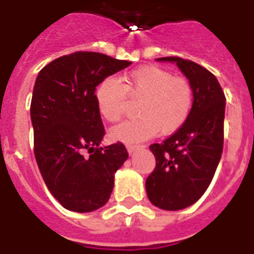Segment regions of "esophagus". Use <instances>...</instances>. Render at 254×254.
<instances>
[{
	"label": "esophagus",
	"mask_w": 254,
	"mask_h": 254,
	"mask_svg": "<svg viewBox=\"0 0 254 254\" xmlns=\"http://www.w3.org/2000/svg\"><path fill=\"white\" fill-rule=\"evenodd\" d=\"M140 148H143V147H141V145H127V151H128L129 155H132L133 152L140 149Z\"/></svg>",
	"instance_id": "1"
}]
</instances>
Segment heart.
Listing matches in <instances>:
<instances>
[{
	"instance_id": "obj_1",
	"label": "heart",
	"mask_w": 254,
	"mask_h": 254,
	"mask_svg": "<svg viewBox=\"0 0 254 254\" xmlns=\"http://www.w3.org/2000/svg\"><path fill=\"white\" fill-rule=\"evenodd\" d=\"M129 98L139 102V118L111 129V137L125 144L151 139L157 133L169 135L188 119L192 106L191 84L184 77L155 65L140 66L123 78H105L95 89L101 117L109 123L121 121Z\"/></svg>"
}]
</instances>
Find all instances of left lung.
Wrapping results in <instances>:
<instances>
[{
    "label": "left lung",
    "instance_id": "8db88e82",
    "mask_svg": "<svg viewBox=\"0 0 254 254\" xmlns=\"http://www.w3.org/2000/svg\"><path fill=\"white\" fill-rule=\"evenodd\" d=\"M157 62L176 63L192 88L186 122L161 144L149 145L156 168L145 181L148 199L178 211L195 203L212 181L223 152L226 97L216 77L199 64L176 56Z\"/></svg>",
    "mask_w": 254,
    "mask_h": 254
}]
</instances>
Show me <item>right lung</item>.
<instances>
[{
    "mask_svg": "<svg viewBox=\"0 0 254 254\" xmlns=\"http://www.w3.org/2000/svg\"><path fill=\"white\" fill-rule=\"evenodd\" d=\"M131 64L74 52L51 62L36 77L30 107L34 153L47 188L66 210L92 212L105 206L115 173L128 157L122 143L99 145L105 128L94 92Z\"/></svg>",
    "mask_w": 254,
    "mask_h": 254,
    "instance_id": "add662e5",
    "label": "right lung"
}]
</instances>
